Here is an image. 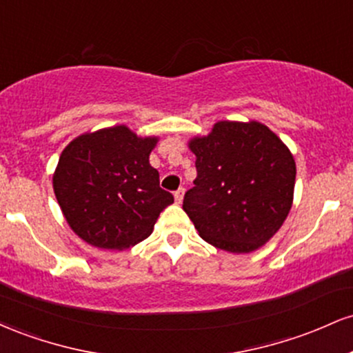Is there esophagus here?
Returning a JSON list of instances; mask_svg holds the SVG:
<instances>
[{"mask_svg": "<svg viewBox=\"0 0 353 353\" xmlns=\"http://www.w3.org/2000/svg\"><path fill=\"white\" fill-rule=\"evenodd\" d=\"M184 192H185V190L182 189V188H179V189L176 190V192H174V197H176V202H177V204H181L182 199H184Z\"/></svg>", "mask_w": 353, "mask_h": 353, "instance_id": "1", "label": "esophagus"}]
</instances>
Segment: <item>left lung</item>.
I'll return each mask as SVG.
<instances>
[{
    "label": "left lung",
    "instance_id": "left-lung-1",
    "mask_svg": "<svg viewBox=\"0 0 353 353\" xmlns=\"http://www.w3.org/2000/svg\"><path fill=\"white\" fill-rule=\"evenodd\" d=\"M197 177L184 196L199 236L232 254L257 250L282 228L294 201L292 152L257 121H219L192 137Z\"/></svg>",
    "mask_w": 353,
    "mask_h": 353
}]
</instances>
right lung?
I'll return each instance as SVG.
<instances>
[{
	"mask_svg": "<svg viewBox=\"0 0 353 353\" xmlns=\"http://www.w3.org/2000/svg\"><path fill=\"white\" fill-rule=\"evenodd\" d=\"M157 141L114 125L81 134L64 148L52 189L76 236L111 250L151 236L159 214L174 202L149 164Z\"/></svg>",
	"mask_w": 353,
	"mask_h": 353,
	"instance_id": "1",
	"label": "right lung"
}]
</instances>
